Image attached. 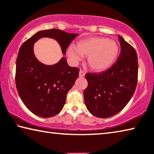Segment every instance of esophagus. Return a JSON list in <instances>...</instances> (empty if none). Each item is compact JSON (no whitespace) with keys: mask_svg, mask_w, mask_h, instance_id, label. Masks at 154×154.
Here are the masks:
<instances>
[{"mask_svg":"<svg viewBox=\"0 0 154 154\" xmlns=\"http://www.w3.org/2000/svg\"><path fill=\"white\" fill-rule=\"evenodd\" d=\"M79 76L80 77H83L85 76V72H83V71H82V70H80L79 71Z\"/></svg>","mask_w":154,"mask_h":154,"instance_id":"esophagus-1","label":"esophagus"}]
</instances>
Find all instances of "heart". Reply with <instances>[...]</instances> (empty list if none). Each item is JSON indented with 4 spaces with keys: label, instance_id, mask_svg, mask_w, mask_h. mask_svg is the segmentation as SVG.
<instances>
[{
    "label": "heart",
    "instance_id": "obj_1",
    "mask_svg": "<svg viewBox=\"0 0 154 154\" xmlns=\"http://www.w3.org/2000/svg\"><path fill=\"white\" fill-rule=\"evenodd\" d=\"M119 53V47L114 40L102 36L84 38L71 45L67 49V56L73 64H77L83 57H88L87 63L96 72L105 71L116 62Z\"/></svg>",
    "mask_w": 154,
    "mask_h": 154
}]
</instances>
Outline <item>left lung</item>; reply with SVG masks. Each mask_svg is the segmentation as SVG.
<instances>
[{"label": "left lung", "mask_w": 154, "mask_h": 154, "mask_svg": "<svg viewBox=\"0 0 154 154\" xmlns=\"http://www.w3.org/2000/svg\"><path fill=\"white\" fill-rule=\"evenodd\" d=\"M121 52L118 60L105 71L85 75L88 85L83 92L90 113L107 118L121 111L136 89L138 58L135 49L119 35Z\"/></svg>", "instance_id": "8db88e82"}]
</instances>
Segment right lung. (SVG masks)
I'll return each instance as SVG.
<instances>
[{
    "instance_id": "obj_1",
    "label": "right lung",
    "mask_w": 154,
    "mask_h": 154,
    "mask_svg": "<svg viewBox=\"0 0 154 154\" xmlns=\"http://www.w3.org/2000/svg\"><path fill=\"white\" fill-rule=\"evenodd\" d=\"M77 35L58 29L41 30L20 48L16 61V88L25 106L36 116L51 118L62 111L79 70L69 66L64 57L52 65L42 63L34 53V44L41 38H53L65 55L68 46Z\"/></svg>"
}]
</instances>
